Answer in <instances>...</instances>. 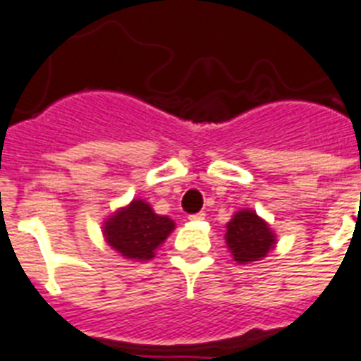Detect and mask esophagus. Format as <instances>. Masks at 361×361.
Returning <instances> with one entry per match:
<instances>
[{
  "label": "esophagus",
  "mask_w": 361,
  "mask_h": 361,
  "mask_svg": "<svg viewBox=\"0 0 361 361\" xmlns=\"http://www.w3.org/2000/svg\"><path fill=\"white\" fill-rule=\"evenodd\" d=\"M189 220H195V222H198V220H205V213L204 211H200V213L189 214Z\"/></svg>",
  "instance_id": "34e87169"
}]
</instances>
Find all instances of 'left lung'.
Wrapping results in <instances>:
<instances>
[{
  "mask_svg": "<svg viewBox=\"0 0 361 361\" xmlns=\"http://www.w3.org/2000/svg\"><path fill=\"white\" fill-rule=\"evenodd\" d=\"M226 242L233 257L240 264L266 257L275 244L274 233L268 224L260 220L253 211H238L233 220L227 224Z\"/></svg>",
  "mask_w": 361,
  "mask_h": 361,
  "instance_id": "8db88e82",
  "label": "left lung"
}]
</instances>
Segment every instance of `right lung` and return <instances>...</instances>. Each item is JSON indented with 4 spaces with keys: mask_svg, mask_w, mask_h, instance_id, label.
Here are the masks:
<instances>
[{
    "mask_svg": "<svg viewBox=\"0 0 361 361\" xmlns=\"http://www.w3.org/2000/svg\"><path fill=\"white\" fill-rule=\"evenodd\" d=\"M172 229L171 218L156 214L143 200H134L106 222L104 235L108 244L126 259L148 260Z\"/></svg>",
    "mask_w": 361,
    "mask_h": 361,
    "instance_id": "right-lung-1",
    "label": "right lung"
}]
</instances>
